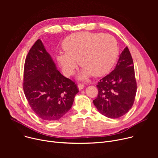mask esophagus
Instances as JSON below:
<instances>
[{
	"label": "esophagus",
	"mask_w": 158,
	"mask_h": 158,
	"mask_svg": "<svg viewBox=\"0 0 158 158\" xmlns=\"http://www.w3.org/2000/svg\"><path fill=\"white\" fill-rule=\"evenodd\" d=\"M84 87H85V85L84 84H81V83H80V84H79L78 85V88H79V90H81L82 89H83L84 88Z\"/></svg>",
	"instance_id": "esophagus-1"
}]
</instances>
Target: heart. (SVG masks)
<instances>
[{"label":"heart","mask_w":158,"mask_h":158,"mask_svg":"<svg viewBox=\"0 0 158 158\" xmlns=\"http://www.w3.org/2000/svg\"><path fill=\"white\" fill-rule=\"evenodd\" d=\"M64 52L57 56L63 73L70 76L77 66V60L83 67L81 77L90 73L100 76L108 72L118 55L116 40L110 35L81 32L66 38L63 44Z\"/></svg>","instance_id":"1"}]
</instances>
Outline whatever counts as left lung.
<instances>
[{
	"mask_svg": "<svg viewBox=\"0 0 158 158\" xmlns=\"http://www.w3.org/2000/svg\"><path fill=\"white\" fill-rule=\"evenodd\" d=\"M97 87L98 93L94 104L105 117L118 118L131 110L137 85L133 61L127 47L120 54L115 69L101 79Z\"/></svg>",
	"mask_w": 158,
	"mask_h": 158,
	"instance_id": "obj_1",
	"label": "left lung"
}]
</instances>
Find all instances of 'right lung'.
Wrapping results in <instances>:
<instances>
[{
  "mask_svg": "<svg viewBox=\"0 0 158 158\" xmlns=\"http://www.w3.org/2000/svg\"><path fill=\"white\" fill-rule=\"evenodd\" d=\"M23 88L32 111L48 122L59 120L67 113L79 92L75 82L57 70L40 39L26 58Z\"/></svg>",
  "mask_w": 158,
  "mask_h": 158,
  "instance_id": "add662e5",
  "label": "right lung"
}]
</instances>
